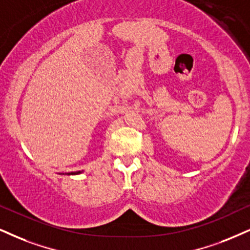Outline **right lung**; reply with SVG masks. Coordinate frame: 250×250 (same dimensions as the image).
<instances>
[{
    "label": "right lung",
    "mask_w": 250,
    "mask_h": 250,
    "mask_svg": "<svg viewBox=\"0 0 250 250\" xmlns=\"http://www.w3.org/2000/svg\"><path fill=\"white\" fill-rule=\"evenodd\" d=\"M82 171H75V172H69L68 175H78V174H81Z\"/></svg>",
    "instance_id": "right-lung-1"
}]
</instances>
